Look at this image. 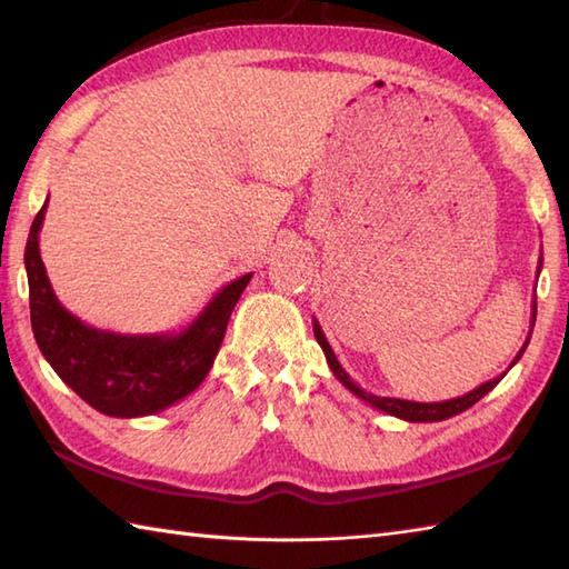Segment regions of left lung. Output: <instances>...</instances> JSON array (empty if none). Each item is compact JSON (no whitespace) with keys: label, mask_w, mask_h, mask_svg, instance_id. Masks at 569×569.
Here are the masks:
<instances>
[{"label":"left lung","mask_w":569,"mask_h":569,"mask_svg":"<svg viewBox=\"0 0 569 569\" xmlns=\"http://www.w3.org/2000/svg\"><path fill=\"white\" fill-rule=\"evenodd\" d=\"M540 269H542V253H540V261H538V273H540ZM536 310H538V306H536V300H533V312H530V332H533V325H536ZM312 332H316V340H318V345L322 347V352H325V359H328L330 371L335 373V379H340V383L345 386V389L352 391V393H355L357 398H361V401H365V403L383 410V413L396 416V418L408 420V422H438V420H447V418H452V416H457V413H462V410L471 408V406H475V403L479 401V398H485V396L493 389V386H497V383L506 377V371H509V369L516 365V361L523 357L526 347H528V342H530V332H528L523 347L518 349V355L513 357L509 369H506L503 373H499L497 379H491V381H487V383L477 386L475 391H469V393H465V396H457V398H450V401L418 403V401H403V398L377 396V393H369V391L361 389V386L342 369L340 361H337V357H335V352H332V347H330V342H328V337H325V332H322V328H320V322H318L316 318H312Z\"/></svg>","instance_id":"left-lung-1"}]
</instances>
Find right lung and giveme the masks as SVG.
<instances>
[{
  "mask_svg": "<svg viewBox=\"0 0 569 569\" xmlns=\"http://www.w3.org/2000/svg\"><path fill=\"white\" fill-rule=\"evenodd\" d=\"M48 200L31 224L23 263L36 345L84 403L112 418L159 413L190 396L220 352L227 322L253 273L222 286L180 332L119 335L84 325L56 298L39 249Z\"/></svg>",
  "mask_w": 569,
  "mask_h": 569,
  "instance_id": "right-lung-1",
  "label": "right lung"
}]
</instances>
